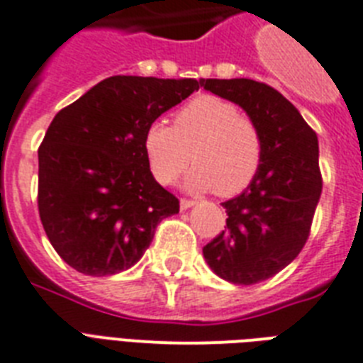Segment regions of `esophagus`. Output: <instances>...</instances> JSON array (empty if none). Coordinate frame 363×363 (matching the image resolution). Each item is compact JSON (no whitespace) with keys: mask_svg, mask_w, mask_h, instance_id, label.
Returning a JSON list of instances; mask_svg holds the SVG:
<instances>
[{"mask_svg":"<svg viewBox=\"0 0 363 363\" xmlns=\"http://www.w3.org/2000/svg\"><path fill=\"white\" fill-rule=\"evenodd\" d=\"M195 204H196L195 200H189V199L179 200V208H182V210H189L191 206H195Z\"/></svg>","mask_w":363,"mask_h":363,"instance_id":"obj_1","label":"esophagus"}]
</instances>
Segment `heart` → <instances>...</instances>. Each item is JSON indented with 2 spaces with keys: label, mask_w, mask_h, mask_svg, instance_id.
Returning a JSON list of instances; mask_svg holds the SVG:
<instances>
[{
  "label": "heart",
  "mask_w": 363,
  "mask_h": 363,
  "mask_svg": "<svg viewBox=\"0 0 363 363\" xmlns=\"http://www.w3.org/2000/svg\"><path fill=\"white\" fill-rule=\"evenodd\" d=\"M142 144L159 184H172L191 159L195 167L185 185L191 191L213 189L219 196L247 189L264 157L259 123L217 95H199L179 106L172 125L153 121Z\"/></svg>",
  "instance_id": "1"
}]
</instances>
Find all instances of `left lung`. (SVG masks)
Here are the masks:
<instances>
[{
    "mask_svg": "<svg viewBox=\"0 0 363 363\" xmlns=\"http://www.w3.org/2000/svg\"><path fill=\"white\" fill-rule=\"evenodd\" d=\"M200 86L242 106L264 136L259 174L242 195L223 202L227 227L202 249L221 279L255 285L289 266L309 238L323 193L317 133L268 84L206 78Z\"/></svg>",
    "mask_w": 363,
    "mask_h": 363,
    "instance_id": "1",
    "label": "left lung"
}]
</instances>
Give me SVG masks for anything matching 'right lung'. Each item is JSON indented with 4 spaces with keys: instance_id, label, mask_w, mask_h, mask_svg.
I'll return each instance as SVG.
<instances>
[{
    "instance_id": "add662e5",
    "label": "right lung",
    "mask_w": 363,
    "mask_h": 363,
    "mask_svg": "<svg viewBox=\"0 0 363 363\" xmlns=\"http://www.w3.org/2000/svg\"><path fill=\"white\" fill-rule=\"evenodd\" d=\"M200 82L110 77L52 120L39 147V216L52 247L80 274L129 269L179 200L155 182L144 133Z\"/></svg>"
}]
</instances>
